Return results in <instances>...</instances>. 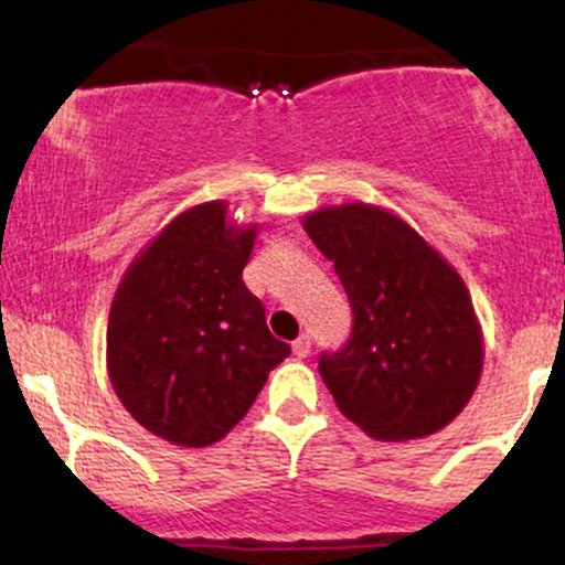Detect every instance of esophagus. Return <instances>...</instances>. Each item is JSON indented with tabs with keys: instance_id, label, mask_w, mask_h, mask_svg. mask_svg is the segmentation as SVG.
<instances>
[{
	"instance_id": "obj_1",
	"label": "esophagus",
	"mask_w": 565,
	"mask_h": 565,
	"mask_svg": "<svg viewBox=\"0 0 565 565\" xmlns=\"http://www.w3.org/2000/svg\"><path fill=\"white\" fill-rule=\"evenodd\" d=\"M291 353L297 355V359H308L310 353V337L308 334H300L295 342H291Z\"/></svg>"
}]
</instances>
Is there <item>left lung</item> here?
<instances>
[{"instance_id": "obj_1", "label": "left lung", "mask_w": 565, "mask_h": 565, "mask_svg": "<svg viewBox=\"0 0 565 565\" xmlns=\"http://www.w3.org/2000/svg\"><path fill=\"white\" fill-rule=\"evenodd\" d=\"M334 263L353 308L348 345L319 372L366 436H433L468 406L483 369V334L462 276L406 220L348 201L302 217Z\"/></svg>"}]
</instances>
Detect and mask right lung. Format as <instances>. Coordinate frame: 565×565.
Returning a JSON list of instances; mask_svg holds the SVG:
<instances>
[{"label": "right lung", "mask_w": 565, "mask_h": 565, "mask_svg": "<svg viewBox=\"0 0 565 565\" xmlns=\"http://www.w3.org/2000/svg\"><path fill=\"white\" fill-rule=\"evenodd\" d=\"M255 236L257 225L233 223L225 201H204L151 238L114 295V393L135 423L174 446L228 436L289 355L242 278Z\"/></svg>", "instance_id": "add662e5"}]
</instances>
